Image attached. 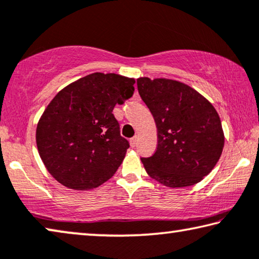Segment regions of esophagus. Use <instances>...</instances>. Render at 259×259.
Returning a JSON list of instances; mask_svg holds the SVG:
<instances>
[{"instance_id": "34e87169", "label": "esophagus", "mask_w": 259, "mask_h": 259, "mask_svg": "<svg viewBox=\"0 0 259 259\" xmlns=\"http://www.w3.org/2000/svg\"><path fill=\"white\" fill-rule=\"evenodd\" d=\"M137 142H138V137L137 136H135V137H133L130 139V145H131V147H135L137 145Z\"/></svg>"}]
</instances>
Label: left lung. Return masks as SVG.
<instances>
[{"instance_id": "1", "label": "left lung", "mask_w": 259, "mask_h": 259, "mask_svg": "<svg viewBox=\"0 0 259 259\" xmlns=\"http://www.w3.org/2000/svg\"><path fill=\"white\" fill-rule=\"evenodd\" d=\"M137 88L158 129L154 154L141 158L146 173L169 188L202 181L217 165L225 144L215 108L196 90L178 80L142 77Z\"/></svg>"}]
</instances>
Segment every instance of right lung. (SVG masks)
I'll list each match as a JSON object with an SVG mask.
<instances>
[{"label": "right lung", "mask_w": 259, "mask_h": 259, "mask_svg": "<svg viewBox=\"0 0 259 259\" xmlns=\"http://www.w3.org/2000/svg\"><path fill=\"white\" fill-rule=\"evenodd\" d=\"M134 78L94 72L56 94L36 126V146L56 181L75 190L99 187L112 178L129 142L120 134L115 105L133 97Z\"/></svg>", "instance_id": "add662e5"}]
</instances>
